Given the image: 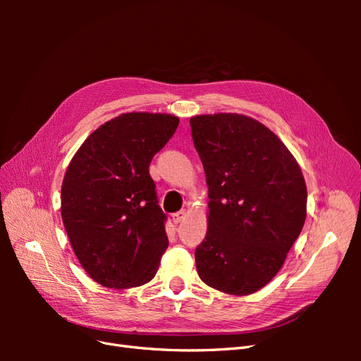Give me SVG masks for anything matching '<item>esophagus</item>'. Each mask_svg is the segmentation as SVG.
I'll return each mask as SVG.
<instances>
[{
    "mask_svg": "<svg viewBox=\"0 0 361 361\" xmlns=\"http://www.w3.org/2000/svg\"><path fill=\"white\" fill-rule=\"evenodd\" d=\"M185 216H187V211H179V212L171 215V220H173L174 224H179L185 220Z\"/></svg>",
    "mask_w": 361,
    "mask_h": 361,
    "instance_id": "1",
    "label": "esophagus"
}]
</instances>
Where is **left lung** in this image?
<instances>
[{
  "label": "left lung",
  "mask_w": 361,
  "mask_h": 361,
  "mask_svg": "<svg viewBox=\"0 0 361 361\" xmlns=\"http://www.w3.org/2000/svg\"><path fill=\"white\" fill-rule=\"evenodd\" d=\"M202 159L209 212L195 248L207 286L250 295L276 277L307 215V188L297 159L256 118L236 113L190 118Z\"/></svg>",
  "instance_id": "left-lung-1"
}]
</instances>
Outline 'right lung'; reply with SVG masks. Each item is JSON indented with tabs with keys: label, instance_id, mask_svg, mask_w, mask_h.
Wrapping results in <instances>:
<instances>
[{
	"label": "right lung",
	"instance_id": "1",
	"mask_svg": "<svg viewBox=\"0 0 361 361\" xmlns=\"http://www.w3.org/2000/svg\"><path fill=\"white\" fill-rule=\"evenodd\" d=\"M179 125L161 113H123L76 150L61 183V220L75 256L96 283L146 285L169 245L149 166Z\"/></svg>",
	"mask_w": 361,
	"mask_h": 361
}]
</instances>
